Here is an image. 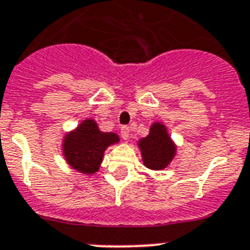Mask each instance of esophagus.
I'll return each instance as SVG.
<instances>
[{
  "label": "esophagus",
  "instance_id": "1",
  "mask_svg": "<svg viewBox=\"0 0 250 250\" xmlns=\"http://www.w3.org/2000/svg\"><path fill=\"white\" fill-rule=\"evenodd\" d=\"M120 134L121 137H123L124 140H129V136H130V130L127 126H123L120 130Z\"/></svg>",
  "mask_w": 250,
  "mask_h": 250
}]
</instances>
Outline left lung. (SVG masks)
I'll return each mask as SVG.
<instances>
[{"instance_id":"1","label":"left lung","mask_w":250,"mask_h":250,"mask_svg":"<svg viewBox=\"0 0 250 250\" xmlns=\"http://www.w3.org/2000/svg\"><path fill=\"white\" fill-rule=\"evenodd\" d=\"M144 166L148 170L160 171L166 168L175 159L177 146L171 139L168 129L161 121L151 124L148 135L137 141Z\"/></svg>"}]
</instances>
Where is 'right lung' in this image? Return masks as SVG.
Here are the masks:
<instances>
[{"label":"right lung","instance_id":"1","mask_svg":"<svg viewBox=\"0 0 250 250\" xmlns=\"http://www.w3.org/2000/svg\"><path fill=\"white\" fill-rule=\"evenodd\" d=\"M119 141L118 134L102 131L97 121L88 118L80 121L75 129L65 132L62 153L73 170L90 176L99 171L106 148Z\"/></svg>","mask_w":250,"mask_h":250}]
</instances>
